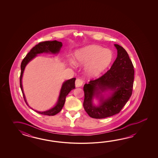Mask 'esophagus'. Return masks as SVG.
Listing matches in <instances>:
<instances>
[{
	"mask_svg": "<svg viewBox=\"0 0 158 158\" xmlns=\"http://www.w3.org/2000/svg\"><path fill=\"white\" fill-rule=\"evenodd\" d=\"M82 84H83V81H82V80H81V79H77V80H76V82H75L76 87H81V86L82 85Z\"/></svg>",
	"mask_w": 158,
	"mask_h": 158,
	"instance_id": "34e87169",
	"label": "esophagus"
}]
</instances>
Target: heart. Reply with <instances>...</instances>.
<instances>
[{"mask_svg": "<svg viewBox=\"0 0 158 158\" xmlns=\"http://www.w3.org/2000/svg\"><path fill=\"white\" fill-rule=\"evenodd\" d=\"M113 54L110 50L97 45L81 48L74 53L73 64L86 65L85 73L90 77H97L103 73L112 63Z\"/></svg>", "mask_w": 158, "mask_h": 158, "instance_id": "obj_1", "label": "heart"}]
</instances>
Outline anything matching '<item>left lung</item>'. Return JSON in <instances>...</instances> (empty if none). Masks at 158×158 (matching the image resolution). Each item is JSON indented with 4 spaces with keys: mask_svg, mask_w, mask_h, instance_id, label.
Wrapping results in <instances>:
<instances>
[{
    "mask_svg": "<svg viewBox=\"0 0 158 158\" xmlns=\"http://www.w3.org/2000/svg\"><path fill=\"white\" fill-rule=\"evenodd\" d=\"M118 55L110 70L84 85V109L91 118H103L118 114L132 94L134 67L127 52L114 44ZM98 104L94 103V99Z\"/></svg>",
    "mask_w": 158,
    "mask_h": 158,
    "instance_id": "1",
    "label": "left lung"
}]
</instances>
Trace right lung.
<instances>
[{
    "label": "right lung",
    "mask_w": 158,
    "mask_h": 158,
    "mask_svg": "<svg viewBox=\"0 0 158 158\" xmlns=\"http://www.w3.org/2000/svg\"><path fill=\"white\" fill-rule=\"evenodd\" d=\"M62 46H63L62 43L57 40L46 41V42H40V44H37L35 46H34L30 51V52L27 54V56L21 62L20 77L21 90L22 91V93L24 96V100L25 101L27 106H28L33 110H34L33 108L30 107L27 102L25 95L24 94L23 87L22 79H23V76L25 71V68L26 67L27 64H28L30 61L32 60L34 58L37 57L38 54H51L55 55V54H59L60 51ZM75 80H76L75 78H72L69 80L65 81L63 83L61 87L57 102L53 107L46 111H38L36 110H34V111L38 112V114L48 115V116H54L57 114V113H59L63 107L65 102V98L67 96L68 94L69 93V92L72 90L75 89Z\"/></svg>",
    "instance_id": "1"
}]
</instances>
